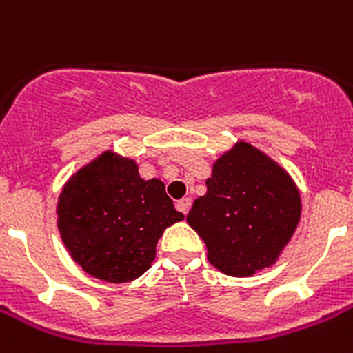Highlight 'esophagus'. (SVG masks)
Instances as JSON below:
<instances>
[{
	"label": "esophagus",
	"instance_id": "1",
	"mask_svg": "<svg viewBox=\"0 0 353 353\" xmlns=\"http://www.w3.org/2000/svg\"><path fill=\"white\" fill-rule=\"evenodd\" d=\"M190 205H192V199L190 198H183V199H179V201H177V210H179V212H183V214H187L188 210H190Z\"/></svg>",
	"mask_w": 353,
	"mask_h": 353
}]
</instances>
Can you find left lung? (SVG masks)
Listing matches in <instances>:
<instances>
[{
	"label": "left lung",
	"mask_w": 353,
	"mask_h": 353,
	"mask_svg": "<svg viewBox=\"0 0 353 353\" xmlns=\"http://www.w3.org/2000/svg\"><path fill=\"white\" fill-rule=\"evenodd\" d=\"M301 212V192L290 174L262 150L238 141L216 159L207 194L194 201L187 221L214 268L251 276L279 260Z\"/></svg>",
	"instance_id": "1"
}]
</instances>
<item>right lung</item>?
I'll return each instance as SVG.
<instances>
[{
	"label": "right lung",
	"mask_w": 353,
	"mask_h": 353,
	"mask_svg": "<svg viewBox=\"0 0 353 353\" xmlns=\"http://www.w3.org/2000/svg\"><path fill=\"white\" fill-rule=\"evenodd\" d=\"M58 231L85 273L122 284L146 273L166 227L185 216L161 179H143L133 159L102 152L69 177L58 198Z\"/></svg>",
	"instance_id": "add662e5"
}]
</instances>
